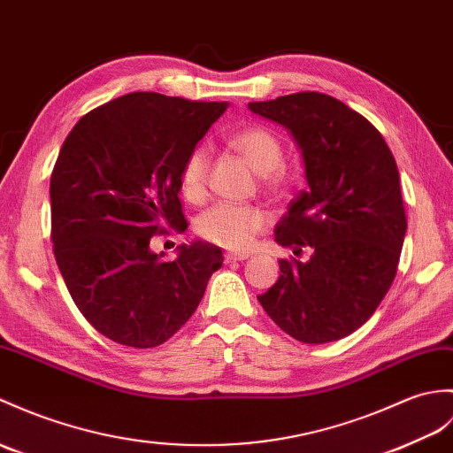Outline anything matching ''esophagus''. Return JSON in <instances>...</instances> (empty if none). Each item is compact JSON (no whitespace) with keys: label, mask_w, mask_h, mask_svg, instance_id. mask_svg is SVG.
I'll return each instance as SVG.
<instances>
[{"label":"esophagus","mask_w":453,"mask_h":453,"mask_svg":"<svg viewBox=\"0 0 453 453\" xmlns=\"http://www.w3.org/2000/svg\"><path fill=\"white\" fill-rule=\"evenodd\" d=\"M245 258H249L247 252H226L224 255L226 262H237V260H245Z\"/></svg>","instance_id":"1"}]
</instances>
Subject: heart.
Segmentation results:
<instances>
[{
    "label": "heart",
    "mask_w": 453,
    "mask_h": 453,
    "mask_svg": "<svg viewBox=\"0 0 453 453\" xmlns=\"http://www.w3.org/2000/svg\"><path fill=\"white\" fill-rule=\"evenodd\" d=\"M231 144L247 157L249 164L258 173L266 175V183L270 187L280 185L276 172L283 164V149L274 133L266 127L252 125V127H245L235 133ZM208 162L210 152L204 144L195 146L187 154L181 172H179V185H181V193L188 201H201L204 196ZM266 226L268 216L258 206L216 203L196 216L195 234L214 245L231 250H243Z\"/></svg>",
    "instance_id": "obj_1"
}]
</instances>
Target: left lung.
I'll list each match as a JSON object with an SVG mask.
<instances>
[{"mask_svg":"<svg viewBox=\"0 0 453 453\" xmlns=\"http://www.w3.org/2000/svg\"><path fill=\"white\" fill-rule=\"evenodd\" d=\"M250 111L289 129L309 188L289 203L276 241L307 262L280 260L258 296L280 328L303 343L342 340L372 317L390 289L407 218L392 150L374 125L322 92L250 102Z\"/></svg>","mask_w":453,"mask_h":453,"instance_id":"left-lung-1","label":"left lung"}]
</instances>
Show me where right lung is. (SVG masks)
Instances as JSON below:
<instances>
[{"mask_svg":"<svg viewBox=\"0 0 453 453\" xmlns=\"http://www.w3.org/2000/svg\"><path fill=\"white\" fill-rule=\"evenodd\" d=\"M226 102L131 92L82 115L51 172V243L63 281L94 328L149 349L193 317L222 249L196 241L175 260L150 250L185 229L179 172Z\"/></svg>","mask_w":453,"mask_h":453,"instance_id":"right-lung-1","label":"right lung"}]
</instances>
